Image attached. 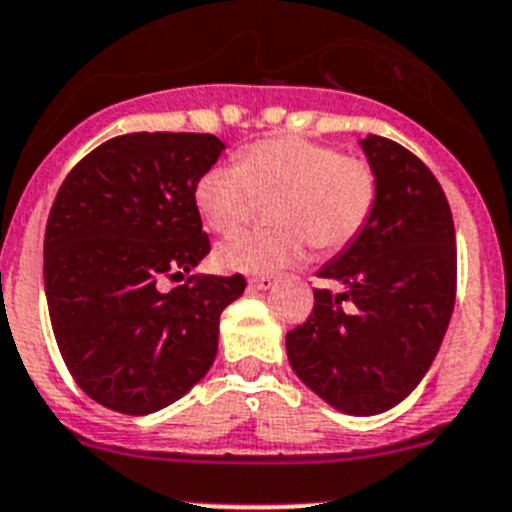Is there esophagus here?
<instances>
[{"label": "esophagus", "instance_id": "34e87169", "mask_svg": "<svg viewBox=\"0 0 512 512\" xmlns=\"http://www.w3.org/2000/svg\"><path fill=\"white\" fill-rule=\"evenodd\" d=\"M273 283H276V276H256L251 278L249 286L256 288V291H268V288H273Z\"/></svg>", "mask_w": 512, "mask_h": 512}]
</instances>
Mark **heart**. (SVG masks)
<instances>
[{"label": "heart", "instance_id": "obj_1", "mask_svg": "<svg viewBox=\"0 0 512 512\" xmlns=\"http://www.w3.org/2000/svg\"><path fill=\"white\" fill-rule=\"evenodd\" d=\"M271 201L263 231H241L216 249L224 271L271 273L296 263L311 241L318 251L351 244L376 206V171L361 156L301 136H273L244 146L239 164H214L194 186V204L216 234H229L254 209Z\"/></svg>", "mask_w": 512, "mask_h": 512}]
</instances>
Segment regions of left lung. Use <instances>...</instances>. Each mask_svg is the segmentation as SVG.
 Returning <instances> with one entry per match:
<instances>
[{
    "instance_id": "left-lung-1",
    "label": "left lung",
    "mask_w": 512,
    "mask_h": 512,
    "mask_svg": "<svg viewBox=\"0 0 512 512\" xmlns=\"http://www.w3.org/2000/svg\"><path fill=\"white\" fill-rule=\"evenodd\" d=\"M378 196L361 234L318 276L306 323L286 333L288 363L328 406L376 416L428 373L455 306V229L433 171L406 146L361 139Z\"/></svg>"
}]
</instances>
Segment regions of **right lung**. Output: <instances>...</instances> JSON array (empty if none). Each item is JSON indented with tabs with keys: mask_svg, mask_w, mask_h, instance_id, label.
<instances>
[{
	"mask_svg": "<svg viewBox=\"0 0 512 512\" xmlns=\"http://www.w3.org/2000/svg\"><path fill=\"white\" fill-rule=\"evenodd\" d=\"M214 134L114 136L67 174L44 234V291L64 363L96 403L126 416L189 393L219 351L234 276H189L211 251L194 204L224 151ZM187 283L161 292L164 277Z\"/></svg>",
	"mask_w": 512,
	"mask_h": 512,
	"instance_id": "add662e5",
	"label": "right lung"
}]
</instances>
